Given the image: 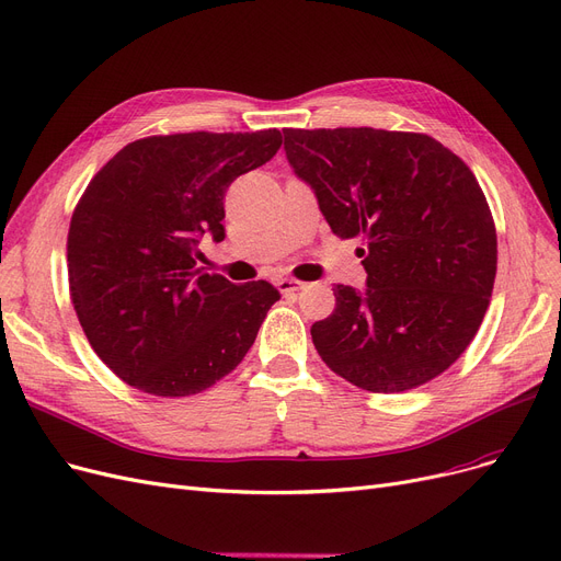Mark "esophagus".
<instances>
[{"instance_id": "1", "label": "esophagus", "mask_w": 561, "mask_h": 561, "mask_svg": "<svg viewBox=\"0 0 561 561\" xmlns=\"http://www.w3.org/2000/svg\"><path fill=\"white\" fill-rule=\"evenodd\" d=\"M278 289L283 295H289V293H299V289H304V283L297 280V278H278Z\"/></svg>"}]
</instances>
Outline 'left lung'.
<instances>
[{
	"label": "left lung",
	"instance_id": "obj_1",
	"mask_svg": "<svg viewBox=\"0 0 561 561\" xmlns=\"http://www.w3.org/2000/svg\"><path fill=\"white\" fill-rule=\"evenodd\" d=\"M285 153L341 239H364L366 289L335 285L310 327L322 362L373 393L431 382L477 335L497 232L477 176L425 133L285 128Z\"/></svg>",
	"mask_w": 561,
	"mask_h": 561
}]
</instances>
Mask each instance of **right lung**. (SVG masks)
Segmentation results:
<instances>
[{"mask_svg": "<svg viewBox=\"0 0 561 561\" xmlns=\"http://www.w3.org/2000/svg\"><path fill=\"white\" fill-rule=\"evenodd\" d=\"M280 130L172 133L126 145L78 199L71 301L89 345L126 385L184 398L232 373L280 295L197 266L199 239H226L222 197L274 159Z\"/></svg>", "mask_w": 561, "mask_h": 561, "instance_id": "1", "label": "right lung"}]
</instances>
